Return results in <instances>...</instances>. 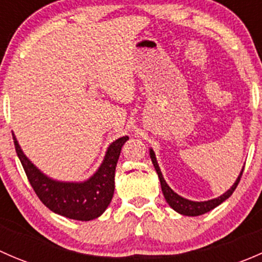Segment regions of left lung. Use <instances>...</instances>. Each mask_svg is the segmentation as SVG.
<instances>
[{"label":"left lung","mask_w":262,"mask_h":262,"mask_svg":"<svg viewBox=\"0 0 262 262\" xmlns=\"http://www.w3.org/2000/svg\"><path fill=\"white\" fill-rule=\"evenodd\" d=\"M150 160H152L153 166H155L156 171H157V175H158V179H160L161 187H162V192H163V196H165L166 202H167L168 205H170V207L172 208L173 210H176L178 213L184 214V215H190V216L202 215V214L210 212V210L214 209V208L218 207L219 204H222L224 200L228 199V198L233 194L234 190H236L237 185H238L239 180H241L242 172H244V170H242L241 173H239L238 179H237L236 182H234L233 186H232L228 191L224 192L223 195H221L219 198H216V199L208 200V202H191V200L185 199V198H181L180 195H178L176 192H173L172 190H171V187L166 184L165 179H163L162 173H161L160 167H158L157 161H156L155 153H153L152 149H150Z\"/></svg>","instance_id":"8db88e82"}]
</instances>
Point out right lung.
<instances>
[{"mask_svg":"<svg viewBox=\"0 0 262 262\" xmlns=\"http://www.w3.org/2000/svg\"><path fill=\"white\" fill-rule=\"evenodd\" d=\"M14 138L15 149L28 180L40 202L52 212L76 221H91L105 212L114 194L115 167L123 144L128 137L116 139L107 148L106 156L97 172L87 181L59 182L47 178L26 158Z\"/></svg>","mask_w":262,"mask_h":262,"instance_id":"obj_1","label":"right lung"}]
</instances>
